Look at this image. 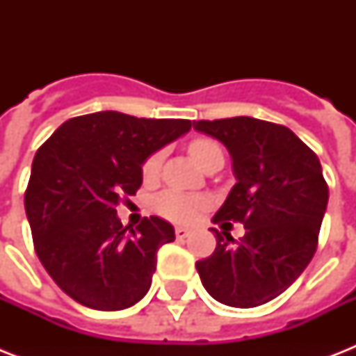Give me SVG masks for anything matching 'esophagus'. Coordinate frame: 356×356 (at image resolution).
<instances>
[{
  "mask_svg": "<svg viewBox=\"0 0 356 356\" xmlns=\"http://www.w3.org/2000/svg\"><path fill=\"white\" fill-rule=\"evenodd\" d=\"M175 236H177L179 240H184V238H188L190 236V229L177 227V229H175Z\"/></svg>",
  "mask_w": 356,
  "mask_h": 356,
  "instance_id": "obj_1",
  "label": "esophagus"
}]
</instances>
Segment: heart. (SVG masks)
Segmentation results:
<instances>
[{
	"label": "heart",
	"mask_w": 356,
	"mask_h": 356,
	"mask_svg": "<svg viewBox=\"0 0 356 356\" xmlns=\"http://www.w3.org/2000/svg\"><path fill=\"white\" fill-rule=\"evenodd\" d=\"M220 145L211 138H195L190 142L188 153L190 156L194 159V162L197 166H203V162L209 159L214 153H220ZM162 162V153H153L151 156H147V161L144 162L142 166V175H144L145 181H151L159 175V170H161ZM205 200H201L197 195L190 194H181V192H164L156 197L155 209L161 216L172 220V222L177 223H190L194 222L200 211L205 209Z\"/></svg>",
	"instance_id": "obj_1"
}]
</instances>
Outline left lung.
Wrapping results in <instances>:
<instances>
[{"mask_svg": "<svg viewBox=\"0 0 356 356\" xmlns=\"http://www.w3.org/2000/svg\"><path fill=\"white\" fill-rule=\"evenodd\" d=\"M194 129L231 153L236 184L214 223L240 222L236 242L216 234V249L195 268L212 298L251 309L282 293L309 266L329 201L320 159L284 125L236 116L200 120Z\"/></svg>", "mask_w": 356, "mask_h": 356, "instance_id": "left-lung-1", "label": "left lung"}]
</instances>
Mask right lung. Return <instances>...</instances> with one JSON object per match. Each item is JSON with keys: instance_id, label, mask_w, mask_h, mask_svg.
<instances>
[{"instance_id": "1", "label": "right lung", "mask_w": 356, "mask_h": 356, "mask_svg": "<svg viewBox=\"0 0 356 356\" xmlns=\"http://www.w3.org/2000/svg\"><path fill=\"white\" fill-rule=\"evenodd\" d=\"M190 127L103 111L64 122L38 147L25 214L42 266L77 303L123 310L147 293L156 251L175 233L156 216L123 227L116 205L136 194L145 159Z\"/></svg>"}]
</instances>
